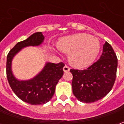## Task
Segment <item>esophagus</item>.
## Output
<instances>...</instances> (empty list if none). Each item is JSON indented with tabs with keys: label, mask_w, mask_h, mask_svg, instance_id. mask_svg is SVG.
I'll use <instances>...</instances> for the list:
<instances>
[{
	"label": "esophagus",
	"mask_w": 124,
	"mask_h": 124,
	"mask_svg": "<svg viewBox=\"0 0 124 124\" xmlns=\"http://www.w3.org/2000/svg\"><path fill=\"white\" fill-rule=\"evenodd\" d=\"M63 70L64 72H69L70 71V68L67 66H64V68H63Z\"/></svg>",
	"instance_id": "obj_1"
}]
</instances>
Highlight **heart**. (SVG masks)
<instances>
[{"mask_svg":"<svg viewBox=\"0 0 124 124\" xmlns=\"http://www.w3.org/2000/svg\"><path fill=\"white\" fill-rule=\"evenodd\" d=\"M57 46L60 50L68 52L69 62L78 68L91 65L100 49L98 40L86 34L64 36L58 40Z\"/></svg>","mask_w":124,"mask_h":124,"instance_id":"obj_1","label":"heart"}]
</instances>
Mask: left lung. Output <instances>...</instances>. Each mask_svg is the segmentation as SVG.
Returning a JSON list of instances; mask_svg holds the SVG:
<instances>
[{
  "instance_id": "8db88e82",
  "label": "left lung",
  "mask_w": 124,
  "mask_h": 124,
  "mask_svg": "<svg viewBox=\"0 0 124 124\" xmlns=\"http://www.w3.org/2000/svg\"><path fill=\"white\" fill-rule=\"evenodd\" d=\"M117 59L112 46L105 42L100 59L86 70H70L72 92L78 100L92 103L101 100L112 90L116 78Z\"/></svg>"
}]
</instances>
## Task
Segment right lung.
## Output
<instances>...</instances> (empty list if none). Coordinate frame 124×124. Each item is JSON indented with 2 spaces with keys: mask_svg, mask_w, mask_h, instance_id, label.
I'll return each mask as SVG.
<instances>
[{
  "mask_svg": "<svg viewBox=\"0 0 124 124\" xmlns=\"http://www.w3.org/2000/svg\"><path fill=\"white\" fill-rule=\"evenodd\" d=\"M44 40V36L41 32L34 33L27 39L18 42L7 56V76L10 86L20 100L31 105H42L51 100L56 86L63 76L64 64L62 62L54 64L47 62L42 70L33 78L18 80L12 72V60L23 48L40 46Z\"/></svg>",
  "mask_w": 124,
  "mask_h": 124,
  "instance_id": "right-lung-1",
  "label": "right lung"
}]
</instances>
